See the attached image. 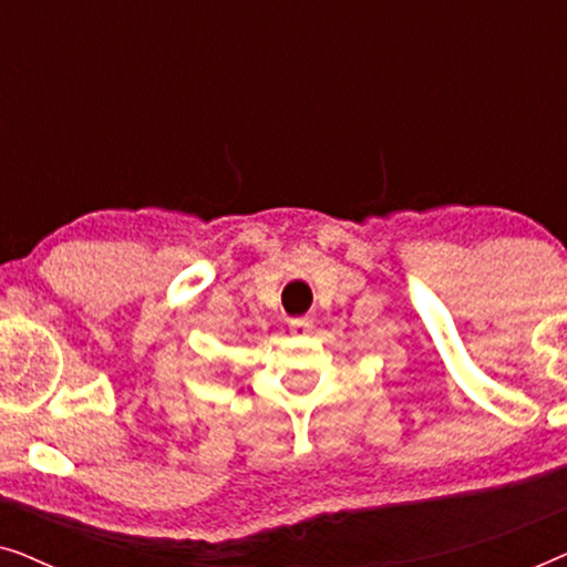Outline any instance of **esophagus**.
I'll return each instance as SVG.
<instances>
[{
	"instance_id": "esophagus-1",
	"label": "esophagus",
	"mask_w": 567,
	"mask_h": 567,
	"mask_svg": "<svg viewBox=\"0 0 567 567\" xmlns=\"http://www.w3.org/2000/svg\"><path fill=\"white\" fill-rule=\"evenodd\" d=\"M309 328H312V320H309V317H293V320L289 322L291 332H307Z\"/></svg>"
}]
</instances>
